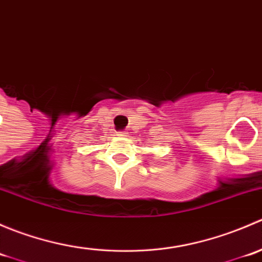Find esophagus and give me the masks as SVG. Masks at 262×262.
<instances>
[{
    "mask_svg": "<svg viewBox=\"0 0 262 262\" xmlns=\"http://www.w3.org/2000/svg\"><path fill=\"white\" fill-rule=\"evenodd\" d=\"M126 134H128V133H126V132H119L118 136H120V137H126Z\"/></svg>",
    "mask_w": 262,
    "mask_h": 262,
    "instance_id": "esophagus-1",
    "label": "esophagus"
}]
</instances>
